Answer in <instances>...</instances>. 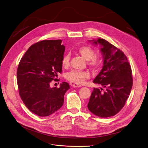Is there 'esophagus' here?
Listing matches in <instances>:
<instances>
[{
    "instance_id": "34e87169",
    "label": "esophagus",
    "mask_w": 148,
    "mask_h": 148,
    "mask_svg": "<svg viewBox=\"0 0 148 148\" xmlns=\"http://www.w3.org/2000/svg\"><path fill=\"white\" fill-rule=\"evenodd\" d=\"M73 87H75V88H77V87H80L81 86L80 85H78V84H73Z\"/></svg>"
}]
</instances>
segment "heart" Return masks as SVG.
<instances>
[{
  "label": "heart",
  "mask_w": 148,
  "mask_h": 148,
  "mask_svg": "<svg viewBox=\"0 0 148 148\" xmlns=\"http://www.w3.org/2000/svg\"><path fill=\"white\" fill-rule=\"evenodd\" d=\"M77 51L84 59L88 61V66L93 69H98L102 66L103 62L102 58L95 56V51L92 47L87 46H82L79 47ZM70 57L69 54H66L63 57L61 61L62 67L67 68L69 67L70 63ZM66 77L67 79L70 82L80 85L90 78V74L87 71L72 70L67 73Z\"/></svg>",
  "instance_id": "obj_1"
}]
</instances>
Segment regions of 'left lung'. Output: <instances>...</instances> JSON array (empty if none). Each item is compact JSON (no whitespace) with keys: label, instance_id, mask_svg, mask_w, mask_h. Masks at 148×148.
<instances>
[{"label":"left lung","instance_id":"left-lung-1","mask_svg":"<svg viewBox=\"0 0 148 148\" xmlns=\"http://www.w3.org/2000/svg\"><path fill=\"white\" fill-rule=\"evenodd\" d=\"M101 46L103 62L100 73L93 80L105 88H94L88 103L94 115L107 118L118 114L128 98L133 84L132 70L127 57L119 49L103 38L92 40Z\"/></svg>","mask_w":148,"mask_h":148}]
</instances>
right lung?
Segmentation results:
<instances>
[{
  "label": "right lung",
  "instance_id": "1",
  "mask_svg": "<svg viewBox=\"0 0 148 148\" xmlns=\"http://www.w3.org/2000/svg\"><path fill=\"white\" fill-rule=\"evenodd\" d=\"M61 40H46L31 46L21 58L17 71L19 95L33 114L47 116L58 110L64 103V94L70 89L63 82L59 88H51L62 72L61 61L65 47Z\"/></svg>",
  "mask_w": 148,
  "mask_h": 148
}]
</instances>
